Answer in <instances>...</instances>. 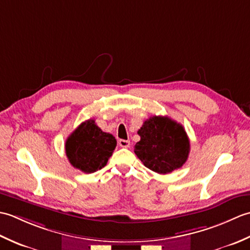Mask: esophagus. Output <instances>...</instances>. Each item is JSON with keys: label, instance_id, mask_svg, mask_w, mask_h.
I'll list each match as a JSON object with an SVG mask.
<instances>
[{"label": "esophagus", "instance_id": "esophagus-1", "mask_svg": "<svg viewBox=\"0 0 250 250\" xmlns=\"http://www.w3.org/2000/svg\"><path fill=\"white\" fill-rule=\"evenodd\" d=\"M118 144L120 147H124V148H128L130 147V141H126V140H119L118 141Z\"/></svg>", "mask_w": 250, "mask_h": 250}]
</instances>
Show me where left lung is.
Masks as SVG:
<instances>
[{
	"instance_id": "1",
	"label": "left lung",
	"mask_w": 250,
	"mask_h": 250,
	"mask_svg": "<svg viewBox=\"0 0 250 250\" xmlns=\"http://www.w3.org/2000/svg\"><path fill=\"white\" fill-rule=\"evenodd\" d=\"M141 141L134 146L137 158L146 167L168 174L187 161L190 142L184 126L167 116H153L137 131Z\"/></svg>"
}]
</instances>
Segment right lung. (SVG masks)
<instances>
[{"mask_svg": "<svg viewBox=\"0 0 250 250\" xmlns=\"http://www.w3.org/2000/svg\"><path fill=\"white\" fill-rule=\"evenodd\" d=\"M117 145L115 137L103 132L93 119L77 126L65 142V153L72 166L83 173L104 167Z\"/></svg>", "mask_w": 250, "mask_h": 250, "instance_id": "1", "label": "right lung"}]
</instances>
